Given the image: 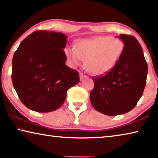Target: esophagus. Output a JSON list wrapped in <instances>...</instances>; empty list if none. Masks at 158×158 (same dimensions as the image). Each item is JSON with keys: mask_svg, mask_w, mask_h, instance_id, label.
<instances>
[{"mask_svg": "<svg viewBox=\"0 0 158 158\" xmlns=\"http://www.w3.org/2000/svg\"><path fill=\"white\" fill-rule=\"evenodd\" d=\"M86 75L84 74L83 73H81V72L80 73V79L82 80V79H84V78H86Z\"/></svg>", "mask_w": 158, "mask_h": 158, "instance_id": "esophagus-1", "label": "esophagus"}]
</instances>
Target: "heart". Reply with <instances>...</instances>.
Here are the masks:
<instances>
[{
	"label": "heart",
	"mask_w": 158,
	"mask_h": 158,
	"mask_svg": "<svg viewBox=\"0 0 158 158\" xmlns=\"http://www.w3.org/2000/svg\"><path fill=\"white\" fill-rule=\"evenodd\" d=\"M121 39L101 36L77 42L76 48L67 47L66 56L72 66L85 61L87 71L94 75H104L117 65L124 51Z\"/></svg>",
	"instance_id": "heart-1"
}]
</instances>
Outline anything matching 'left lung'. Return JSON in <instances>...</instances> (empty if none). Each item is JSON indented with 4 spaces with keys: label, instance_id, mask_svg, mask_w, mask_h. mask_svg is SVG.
I'll use <instances>...</instances> for the list:
<instances>
[{
    "label": "left lung",
    "instance_id": "1",
    "mask_svg": "<svg viewBox=\"0 0 158 158\" xmlns=\"http://www.w3.org/2000/svg\"><path fill=\"white\" fill-rule=\"evenodd\" d=\"M119 37L124 44L119 60L108 73L92 77L94 88L90 94L93 107L109 116L131 110L146 84L148 64L139 42L131 35Z\"/></svg>",
    "mask_w": 158,
    "mask_h": 158
}]
</instances>
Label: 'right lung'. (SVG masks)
Segmentation results:
<instances>
[{"label": "right lung", "mask_w": 158, "mask_h": 158, "mask_svg": "<svg viewBox=\"0 0 158 158\" xmlns=\"http://www.w3.org/2000/svg\"><path fill=\"white\" fill-rule=\"evenodd\" d=\"M67 37L60 32L36 31L15 52L12 84L22 103L31 110L48 112L58 109L67 91L79 82V74L65 64L62 49Z\"/></svg>", "instance_id": "right-lung-1"}]
</instances>
